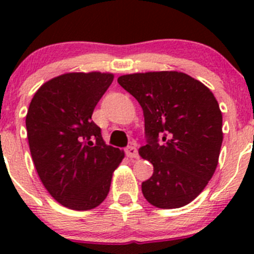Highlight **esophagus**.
Here are the masks:
<instances>
[{
	"mask_svg": "<svg viewBox=\"0 0 254 254\" xmlns=\"http://www.w3.org/2000/svg\"><path fill=\"white\" fill-rule=\"evenodd\" d=\"M125 153H127V157L130 158H137L139 157V152H137V148L135 146H127L125 148Z\"/></svg>",
	"mask_w": 254,
	"mask_h": 254,
	"instance_id": "esophagus-1",
	"label": "esophagus"
}]
</instances>
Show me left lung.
I'll use <instances>...</instances> for the list:
<instances>
[{
  "label": "left lung",
  "instance_id": "8db88e82",
  "mask_svg": "<svg viewBox=\"0 0 254 254\" xmlns=\"http://www.w3.org/2000/svg\"><path fill=\"white\" fill-rule=\"evenodd\" d=\"M118 83L143 111L147 143L139 153L153 165V175L141 184L143 196L161 209L187 205L203 191L219 161L222 114L214 94L177 71L124 75Z\"/></svg>",
  "mask_w": 254,
  "mask_h": 254
}]
</instances>
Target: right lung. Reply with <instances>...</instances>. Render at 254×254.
Masks as SVG:
<instances>
[{
	"mask_svg": "<svg viewBox=\"0 0 254 254\" xmlns=\"http://www.w3.org/2000/svg\"><path fill=\"white\" fill-rule=\"evenodd\" d=\"M113 78L101 72L58 76L38 89L28 108L25 127L38 176L50 195L70 209L98 206L124 158L123 151L106 145L92 120Z\"/></svg>",
	"mask_w": 254,
	"mask_h": 254,
	"instance_id": "obj_1",
	"label": "right lung"
}]
</instances>
